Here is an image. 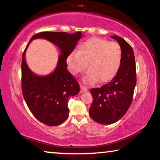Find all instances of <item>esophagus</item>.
<instances>
[{
    "label": "esophagus",
    "instance_id": "obj_1",
    "mask_svg": "<svg viewBox=\"0 0 160 160\" xmlns=\"http://www.w3.org/2000/svg\"><path fill=\"white\" fill-rule=\"evenodd\" d=\"M87 91H88V88L80 85V93H83V92Z\"/></svg>",
    "mask_w": 160,
    "mask_h": 160
}]
</instances>
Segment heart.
I'll return each instance as SVG.
<instances>
[{
    "mask_svg": "<svg viewBox=\"0 0 160 160\" xmlns=\"http://www.w3.org/2000/svg\"><path fill=\"white\" fill-rule=\"evenodd\" d=\"M122 58V51L118 42L91 38L80 43L78 51L69 53L67 62L73 75L82 72L88 64L84 81L91 85L98 80L104 82L113 78L120 69Z\"/></svg>",
    "mask_w": 160,
    "mask_h": 160,
    "instance_id": "heart-1",
    "label": "heart"
}]
</instances>
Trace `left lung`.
<instances>
[{"instance_id": "8db88e82", "label": "left lung", "mask_w": 160, "mask_h": 160, "mask_svg": "<svg viewBox=\"0 0 160 160\" xmlns=\"http://www.w3.org/2000/svg\"><path fill=\"white\" fill-rule=\"evenodd\" d=\"M122 51V62L113 79L101 88L91 89L93 103L89 114L95 122L109 125L116 122L131 104L136 85V69L132 47L123 38L114 35Z\"/></svg>"}]
</instances>
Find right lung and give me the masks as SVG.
Returning a JSON list of instances; mask_svg holds the SVG:
<instances>
[{
	"label": "right lung",
	"mask_w": 160,
	"mask_h": 160,
	"mask_svg": "<svg viewBox=\"0 0 160 160\" xmlns=\"http://www.w3.org/2000/svg\"><path fill=\"white\" fill-rule=\"evenodd\" d=\"M82 32L69 34L62 32H41L33 35L31 40L45 38L60 48L57 67L53 73L40 77L29 69L22 54V90L29 109L40 122L49 126L62 124L69 116V98L79 93V83L67 69L66 59L75 48Z\"/></svg>",
	"instance_id": "1"
}]
</instances>
